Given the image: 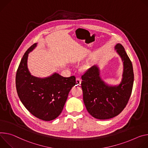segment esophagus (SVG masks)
Instances as JSON below:
<instances>
[{
	"label": "esophagus",
	"mask_w": 148,
	"mask_h": 148,
	"mask_svg": "<svg viewBox=\"0 0 148 148\" xmlns=\"http://www.w3.org/2000/svg\"><path fill=\"white\" fill-rule=\"evenodd\" d=\"M81 82H82V80L79 78V77H77L76 79V85L77 86H80V84H81Z\"/></svg>",
	"instance_id": "1"
}]
</instances>
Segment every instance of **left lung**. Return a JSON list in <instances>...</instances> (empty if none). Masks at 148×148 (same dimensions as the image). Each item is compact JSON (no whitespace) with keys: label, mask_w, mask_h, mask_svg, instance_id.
<instances>
[{"label":"left lung","mask_w":148,"mask_h":148,"mask_svg":"<svg viewBox=\"0 0 148 148\" xmlns=\"http://www.w3.org/2000/svg\"><path fill=\"white\" fill-rule=\"evenodd\" d=\"M114 50L123 63L120 84L110 85L104 81L97 64L92 66L82 76L84 102L88 112L96 119H108L118 115L132 92L134 79L132 62L121 44L116 43Z\"/></svg>","instance_id":"1"}]
</instances>
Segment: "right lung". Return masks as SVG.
<instances>
[{
	"mask_svg": "<svg viewBox=\"0 0 148 148\" xmlns=\"http://www.w3.org/2000/svg\"><path fill=\"white\" fill-rule=\"evenodd\" d=\"M31 46L24 54L16 75L19 99L28 111L45 121L56 119L61 113L69 91L76 85L74 76L64 77L54 72L45 77L32 75L27 66L29 53L37 46Z\"/></svg>",
	"mask_w": 148,
	"mask_h": 148,
	"instance_id": "add662e5",
	"label": "right lung"
}]
</instances>
